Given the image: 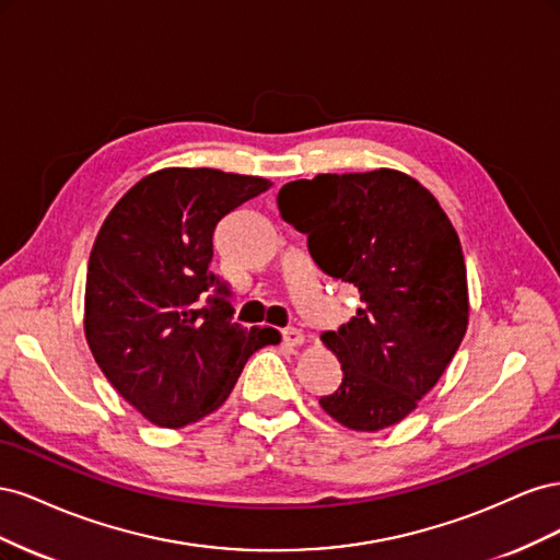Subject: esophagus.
Wrapping results in <instances>:
<instances>
[{"label": "esophagus", "instance_id": "esophagus-1", "mask_svg": "<svg viewBox=\"0 0 560 560\" xmlns=\"http://www.w3.org/2000/svg\"><path fill=\"white\" fill-rule=\"evenodd\" d=\"M282 343L284 346H292V348H299L306 343V336H303L301 329H284L282 331Z\"/></svg>", "mask_w": 560, "mask_h": 560}]
</instances>
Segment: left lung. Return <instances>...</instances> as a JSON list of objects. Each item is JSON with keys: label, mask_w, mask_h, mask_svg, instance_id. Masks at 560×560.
Masks as SVG:
<instances>
[{"label": "left lung", "mask_w": 560, "mask_h": 560, "mask_svg": "<svg viewBox=\"0 0 560 560\" xmlns=\"http://www.w3.org/2000/svg\"><path fill=\"white\" fill-rule=\"evenodd\" d=\"M284 222L308 235L322 273L362 292V308L322 334L343 383L319 406L354 432L409 416L444 376L469 319L460 238L439 200L411 175H315L278 194Z\"/></svg>", "instance_id": "left-lung-1"}]
</instances>
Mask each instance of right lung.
<instances>
[{
  "label": "right lung",
  "mask_w": 560,
  "mask_h": 560,
  "mask_svg": "<svg viewBox=\"0 0 560 560\" xmlns=\"http://www.w3.org/2000/svg\"><path fill=\"white\" fill-rule=\"evenodd\" d=\"M270 179L163 167L116 202L91 249L83 334L97 366L132 409L184 428L222 406L252 352L280 343L273 327L233 322L210 270L219 219Z\"/></svg>",
  "instance_id": "add662e5"
}]
</instances>
